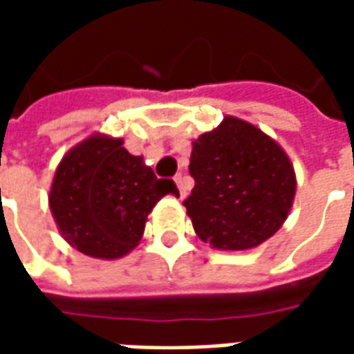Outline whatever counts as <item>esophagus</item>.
Instances as JSON below:
<instances>
[{
  "instance_id": "1",
  "label": "esophagus",
  "mask_w": 354,
  "mask_h": 354,
  "mask_svg": "<svg viewBox=\"0 0 354 354\" xmlns=\"http://www.w3.org/2000/svg\"><path fill=\"white\" fill-rule=\"evenodd\" d=\"M174 182H176L178 189H180V195H182V197H185V195H187V185H185V178L182 176V174H176V176H174Z\"/></svg>"
}]
</instances>
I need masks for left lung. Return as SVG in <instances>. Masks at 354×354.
Here are the masks:
<instances>
[{"label":"left lung","mask_w":354,"mask_h":354,"mask_svg":"<svg viewBox=\"0 0 354 354\" xmlns=\"http://www.w3.org/2000/svg\"><path fill=\"white\" fill-rule=\"evenodd\" d=\"M184 201L193 230L218 250H248L286 222L296 195L290 157L271 136L239 117L225 115L193 142Z\"/></svg>","instance_id":"8db88e82"}]
</instances>
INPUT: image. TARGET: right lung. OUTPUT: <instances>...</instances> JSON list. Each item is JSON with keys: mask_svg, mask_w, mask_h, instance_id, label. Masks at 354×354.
Instances as JSON below:
<instances>
[{"mask_svg": "<svg viewBox=\"0 0 354 354\" xmlns=\"http://www.w3.org/2000/svg\"><path fill=\"white\" fill-rule=\"evenodd\" d=\"M167 193L180 195L172 180H159L121 138L96 132L58 162L49 207L68 245L91 258L119 260L138 246L147 216Z\"/></svg>", "mask_w": 354, "mask_h": 354, "instance_id": "obj_1", "label": "right lung"}]
</instances>
